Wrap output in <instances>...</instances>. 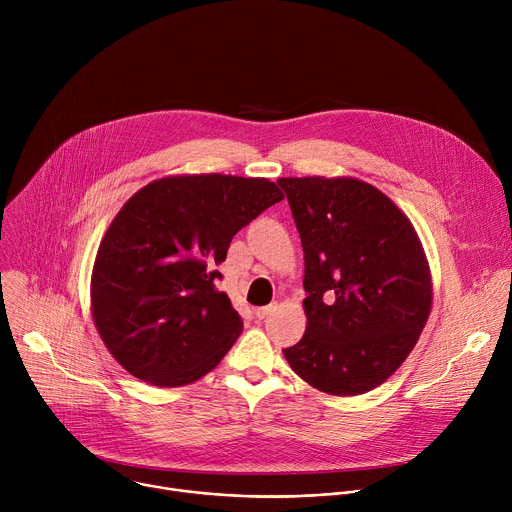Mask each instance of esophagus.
I'll list each match as a JSON object with an SVG mask.
<instances>
[{"label":"esophagus","instance_id":"obj_1","mask_svg":"<svg viewBox=\"0 0 512 512\" xmlns=\"http://www.w3.org/2000/svg\"><path fill=\"white\" fill-rule=\"evenodd\" d=\"M273 310H275V304H269V306H261V308H255V318L263 320V318H267V316H269Z\"/></svg>","mask_w":512,"mask_h":512}]
</instances>
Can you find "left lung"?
<instances>
[{"label": "left lung", "instance_id": "obj_1", "mask_svg": "<svg viewBox=\"0 0 512 512\" xmlns=\"http://www.w3.org/2000/svg\"><path fill=\"white\" fill-rule=\"evenodd\" d=\"M304 247L306 334L289 367L328 395L385 383L419 340L431 277L409 218L354 178H281Z\"/></svg>", "mask_w": 512, "mask_h": 512}]
</instances>
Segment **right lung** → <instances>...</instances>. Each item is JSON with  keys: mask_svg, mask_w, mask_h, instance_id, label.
I'll return each instance as SVG.
<instances>
[{"mask_svg": "<svg viewBox=\"0 0 512 512\" xmlns=\"http://www.w3.org/2000/svg\"><path fill=\"white\" fill-rule=\"evenodd\" d=\"M283 198L265 178L170 176L113 218L93 267L95 326L121 367L156 387L212 371L243 330L214 281L233 237Z\"/></svg>", "mask_w": 512, "mask_h": 512, "instance_id": "add662e5", "label": "right lung"}]
</instances>
